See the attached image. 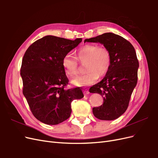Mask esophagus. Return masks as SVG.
<instances>
[{"mask_svg": "<svg viewBox=\"0 0 158 158\" xmlns=\"http://www.w3.org/2000/svg\"><path fill=\"white\" fill-rule=\"evenodd\" d=\"M84 94H85V95H88V94H89V91H88L87 89H85L84 90Z\"/></svg>", "mask_w": 158, "mask_h": 158, "instance_id": "esophagus-1", "label": "esophagus"}]
</instances>
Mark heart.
I'll use <instances>...</instances> for the list:
<instances>
[{
  "label": "heart",
  "mask_w": 158,
  "mask_h": 158,
  "mask_svg": "<svg viewBox=\"0 0 158 158\" xmlns=\"http://www.w3.org/2000/svg\"><path fill=\"white\" fill-rule=\"evenodd\" d=\"M76 58L84 65V74L76 77L72 83L77 86H85L94 84L98 78L106 75L111 68L112 56L110 51L98 44H86L78 50ZM70 54L66 55L62 60L65 74L69 78L78 73V62Z\"/></svg>",
  "instance_id": "heart-1"
}]
</instances>
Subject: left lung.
Returning <instances> with one entry per match:
<instances>
[{"mask_svg":"<svg viewBox=\"0 0 158 158\" xmlns=\"http://www.w3.org/2000/svg\"><path fill=\"white\" fill-rule=\"evenodd\" d=\"M101 43L111 53V68L101 82L89 88L90 93L102 95L103 103L94 107V116L100 120L116 119L126 111L138 81L139 63L132 45L123 37L105 33L84 42Z\"/></svg>","mask_w":158,"mask_h":158,"instance_id":"obj_1","label":"left lung"}]
</instances>
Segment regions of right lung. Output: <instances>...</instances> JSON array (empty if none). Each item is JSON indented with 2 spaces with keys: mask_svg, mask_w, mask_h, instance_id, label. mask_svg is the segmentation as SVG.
<instances>
[{
  "mask_svg": "<svg viewBox=\"0 0 158 158\" xmlns=\"http://www.w3.org/2000/svg\"><path fill=\"white\" fill-rule=\"evenodd\" d=\"M82 40L47 35L33 43L23 55L20 69L23 94L33 116L47 125L68 119L72 102L84 97L79 87L64 89L69 79L62 66L63 57Z\"/></svg>",
  "mask_w": 158,
  "mask_h": 158,
  "instance_id": "right-lung-1",
  "label": "right lung"
}]
</instances>
